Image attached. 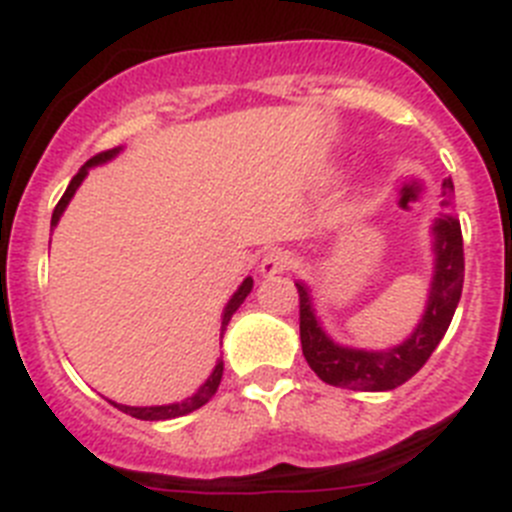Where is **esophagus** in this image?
Here are the masks:
<instances>
[{
    "mask_svg": "<svg viewBox=\"0 0 512 512\" xmlns=\"http://www.w3.org/2000/svg\"><path fill=\"white\" fill-rule=\"evenodd\" d=\"M290 265H293V255L288 250H270L262 255L260 273L262 278H273V275L285 273Z\"/></svg>",
    "mask_w": 512,
    "mask_h": 512,
    "instance_id": "1",
    "label": "esophagus"
}]
</instances>
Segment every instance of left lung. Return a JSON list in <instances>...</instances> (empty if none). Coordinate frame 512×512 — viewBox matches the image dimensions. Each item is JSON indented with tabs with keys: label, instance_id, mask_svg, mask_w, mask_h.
Wrapping results in <instances>:
<instances>
[{
	"label": "left lung",
	"instance_id": "1",
	"mask_svg": "<svg viewBox=\"0 0 512 512\" xmlns=\"http://www.w3.org/2000/svg\"><path fill=\"white\" fill-rule=\"evenodd\" d=\"M444 191H454L451 178L444 181ZM434 234V278L428 288V301L423 316L408 339L390 349H359L334 342L321 324L313 306L311 288L298 280L301 298V347L308 367L329 385L365 393L395 390L411 380L426 359L434 354L451 324L462 298L464 283V250L462 227L454 214H441L431 227Z\"/></svg>",
	"mask_w": 512,
	"mask_h": 512
}]
</instances>
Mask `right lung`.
<instances>
[{
	"label": "right lung",
	"mask_w": 512,
	"mask_h": 512,
	"mask_svg": "<svg viewBox=\"0 0 512 512\" xmlns=\"http://www.w3.org/2000/svg\"><path fill=\"white\" fill-rule=\"evenodd\" d=\"M119 150L122 147H114V150H107V153H99L94 155V158L89 160L86 165H81V170H78L76 176H73V181L68 183L66 193L61 196V201H58V206H55L53 211V219H50V227H58V222H61V216L63 211H66L68 201L73 199V193L78 191V186L84 183V178L89 176V170L94 168V165H101V163H107V160L117 158ZM250 290H252V278H245L242 280V285H239L237 290H234V296L229 298V303L224 306V313H222V336L224 331H227L229 321H232L234 311H237L242 303H245V298L250 296ZM222 375H224V362L222 359H216V365L214 370H211V375L206 377V382L201 385L196 393L191 395V398L181 400V403H168V405H122V403H114V400H109V403L114 405V408H119L122 413H127V416L132 418H140V421H168V418H178V416H186V413L196 411V408H201V405L209 403L211 398H214L216 388H219V382H222Z\"/></svg>",
	"instance_id": "1"
}]
</instances>
